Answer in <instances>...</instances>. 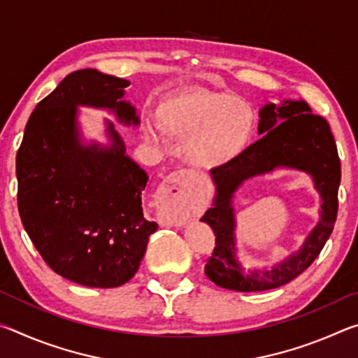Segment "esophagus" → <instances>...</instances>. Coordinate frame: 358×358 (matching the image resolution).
<instances>
[{
    "label": "esophagus",
    "mask_w": 358,
    "mask_h": 358,
    "mask_svg": "<svg viewBox=\"0 0 358 358\" xmlns=\"http://www.w3.org/2000/svg\"><path fill=\"white\" fill-rule=\"evenodd\" d=\"M189 178V173L186 171H178L169 175L157 187V203L175 224L183 222L187 216L186 186Z\"/></svg>",
    "instance_id": "34e87169"
}]
</instances>
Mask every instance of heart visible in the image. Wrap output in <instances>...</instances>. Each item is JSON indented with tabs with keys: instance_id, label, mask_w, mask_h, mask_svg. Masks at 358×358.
I'll return each mask as SVG.
<instances>
[{
	"instance_id": "heart-1",
	"label": "heart",
	"mask_w": 358,
	"mask_h": 358,
	"mask_svg": "<svg viewBox=\"0 0 358 358\" xmlns=\"http://www.w3.org/2000/svg\"><path fill=\"white\" fill-rule=\"evenodd\" d=\"M157 124L185 141L187 162L205 171L229 166L245 153L257 126L254 107L224 92L196 90L171 98L157 107ZM148 136L151 131L148 129Z\"/></svg>"
}]
</instances>
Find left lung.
<instances>
[{
  "label": "left lung",
  "mask_w": 358,
  "mask_h": 358,
  "mask_svg": "<svg viewBox=\"0 0 358 358\" xmlns=\"http://www.w3.org/2000/svg\"><path fill=\"white\" fill-rule=\"evenodd\" d=\"M259 117L257 132L262 138L250 145L229 166L210 172L215 197L201 220L216 235V246L205 264V275L216 286L238 292L280 287L303 273L322 251L338 213L341 164L327 120L314 115L303 99H284L281 104L268 102L260 108ZM281 168L310 175L321 197L320 221L299 250L280 263L245 271L236 256L233 197L245 180Z\"/></svg>",
  "instance_id": "obj_1"
}]
</instances>
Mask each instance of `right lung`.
Here are the masks:
<instances>
[{
  "mask_svg": "<svg viewBox=\"0 0 358 358\" xmlns=\"http://www.w3.org/2000/svg\"><path fill=\"white\" fill-rule=\"evenodd\" d=\"M124 78L80 69L36 106L17 153L20 217L47 265L87 287H118L136 275L157 224L145 220L143 169L104 120L108 143L85 141L78 107L141 124Z\"/></svg>",
  "mask_w": 358,
  "mask_h": 358,
  "instance_id": "obj_1",
  "label": "right lung"
}]
</instances>
